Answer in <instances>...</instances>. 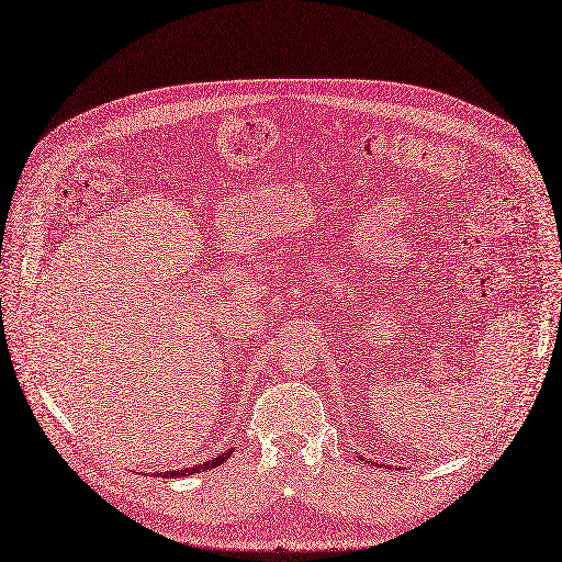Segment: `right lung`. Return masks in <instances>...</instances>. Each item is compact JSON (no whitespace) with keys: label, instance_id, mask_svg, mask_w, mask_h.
I'll use <instances>...</instances> for the list:
<instances>
[{"label":"right lung","instance_id":"add662e5","mask_svg":"<svg viewBox=\"0 0 562 562\" xmlns=\"http://www.w3.org/2000/svg\"><path fill=\"white\" fill-rule=\"evenodd\" d=\"M229 457H232V450L225 452V454H221V457L211 459V461H204V463H200V467H194V469L169 471V473H165V477H183V475H192V473H202V471H209V469H213V467H221V463H225Z\"/></svg>","mask_w":562,"mask_h":562}]
</instances>
